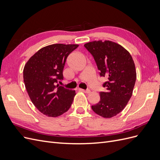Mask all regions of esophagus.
I'll list each match as a JSON object with an SVG mask.
<instances>
[{"instance_id": "1", "label": "esophagus", "mask_w": 160, "mask_h": 160, "mask_svg": "<svg viewBox=\"0 0 160 160\" xmlns=\"http://www.w3.org/2000/svg\"><path fill=\"white\" fill-rule=\"evenodd\" d=\"M81 91H82V92H84V93H89L90 92H91V91L89 90V89H87V90H84V89H79Z\"/></svg>"}]
</instances>
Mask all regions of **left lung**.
I'll return each mask as SVG.
<instances>
[{"instance_id":"8db88e82","label":"left lung","mask_w":160,"mask_h":160,"mask_svg":"<svg viewBox=\"0 0 160 160\" xmlns=\"http://www.w3.org/2000/svg\"><path fill=\"white\" fill-rule=\"evenodd\" d=\"M84 47L93 55L100 76L108 78L103 85L107 91L99 92V102L91 108L104 118L114 117L125 108L133 93L136 70L132 57L122 45L110 41H92Z\"/></svg>"}]
</instances>
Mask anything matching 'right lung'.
<instances>
[{
	"label": "right lung",
	"instance_id": "right-lung-1",
	"mask_svg": "<svg viewBox=\"0 0 160 160\" xmlns=\"http://www.w3.org/2000/svg\"><path fill=\"white\" fill-rule=\"evenodd\" d=\"M79 45L53 44L38 50L25 65L24 83L37 109L48 117L56 118L67 112L75 91L57 84L63 79L62 71L67 57Z\"/></svg>",
	"mask_w": 160,
	"mask_h": 160
}]
</instances>
